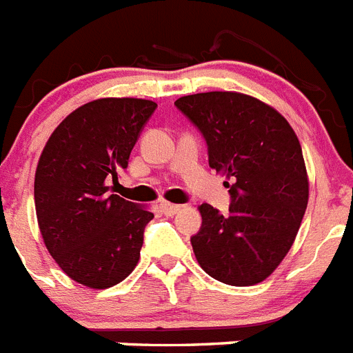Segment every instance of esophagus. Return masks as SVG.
<instances>
[{"label":"esophagus","instance_id":"esophagus-1","mask_svg":"<svg viewBox=\"0 0 353 353\" xmlns=\"http://www.w3.org/2000/svg\"><path fill=\"white\" fill-rule=\"evenodd\" d=\"M160 208H161V211L165 212V214L172 216V214H177V212H179L181 209H183V205L172 204V202H167V200H161Z\"/></svg>","mask_w":353,"mask_h":353}]
</instances>
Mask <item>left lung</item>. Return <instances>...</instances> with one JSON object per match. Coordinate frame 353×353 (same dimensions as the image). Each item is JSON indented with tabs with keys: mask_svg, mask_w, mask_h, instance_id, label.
Here are the masks:
<instances>
[{
	"mask_svg": "<svg viewBox=\"0 0 353 353\" xmlns=\"http://www.w3.org/2000/svg\"><path fill=\"white\" fill-rule=\"evenodd\" d=\"M176 107L205 137L209 167L227 177L232 196L225 216L199 205L202 228L192 237L196 262L221 283H260L290 252L307 208L299 139L274 107L237 91L188 94Z\"/></svg>",
	"mask_w": 353,
	"mask_h": 353,
	"instance_id": "8db88e82",
	"label": "left lung"
}]
</instances>
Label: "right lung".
I'll return each instance as SVG.
<instances>
[{
  "instance_id": "obj_1",
  "label": "right lung",
  "mask_w": 353,
  "mask_h": 353,
  "mask_svg": "<svg viewBox=\"0 0 353 353\" xmlns=\"http://www.w3.org/2000/svg\"><path fill=\"white\" fill-rule=\"evenodd\" d=\"M157 103L98 98L58 125L34 172V208L47 252L68 278L94 290L128 278L141 259L145 205L109 195Z\"/></svg>"
}]
</instances>
